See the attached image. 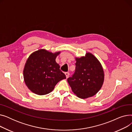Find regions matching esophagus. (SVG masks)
I'll list each match as a JSON object with an SVG mask.
<instances>
[{
    "mask_svg": "<svg viewBox=\"0 0 132 132\" xmlns=\"http://www.w3.org/2000/svg\"><path fill=\"white\" fill-rule=\"evenodd\" d=\"M65 75H66V78H68L69 77V75H70V73H69L68 72H66V73H65Z\"/></svg>",
    "mask_w": 132,
    "mask_h": 132,
    "instance_id": "esophagus-1",
    "label": "esophagus"
}]
</instances>
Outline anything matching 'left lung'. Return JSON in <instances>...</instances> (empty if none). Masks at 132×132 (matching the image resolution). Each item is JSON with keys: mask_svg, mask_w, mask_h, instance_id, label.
I'll return each mask as SVG.
<instances>
[{"mask_svg": "<svg viewBox=\"0 0 132 132\" xmlns=\"http://www.w3.org/2000/svg\"><path fill=\"white\" fill-rule=\"evenodd\" d=\"M75 71L67 82L78 97L85 99L97 93L102 88L104 73L99 60L91 53L75 58Z\"/></svg>", "mask_w": 132, "mask_h": 132, "instance_id": "1", "label": "left lung"}]
</instances>
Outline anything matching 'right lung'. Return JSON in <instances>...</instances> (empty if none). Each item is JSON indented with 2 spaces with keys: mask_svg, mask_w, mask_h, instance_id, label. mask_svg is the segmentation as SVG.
Here are the masks:
<instances>
[{
  "mask_svg": "<svg viewBox=\"0 0 132 132\" xmlns=\"http://www.w3.org/2000/svg\"><path fill=\"white\" fill-rule=\"evenodd\" d=\"M60 52L52 53L40 49L32 53L27 59L23 69V78L27 87L37 95L51 92L57 83L66 79L55 61Z\"/></svg>",
  "mask_w": 132,
  "mask_h": 132,
  "instance_id": "right-lung-1",
  "label": "right lung"
}]
</instances>
